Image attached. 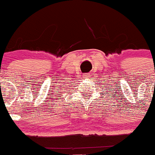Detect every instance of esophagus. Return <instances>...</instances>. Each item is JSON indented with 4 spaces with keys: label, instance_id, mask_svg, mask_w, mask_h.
<instances>
[{
    "label": "esophagus",
    "instance_id": "34e87169",
    "mask_svg": "<svg viewBox=\"0 0 155 155\" xmlns=\"http://www.w3.org/2000/svg\"><path fill=\"white\" fill-rule=\"evenodd\" d=\"M90 76V73H85V74L83 75V78H89Z\"/></svg>",
    "mask_w": 155,
    "mask_h": 155
}]
</instances>
